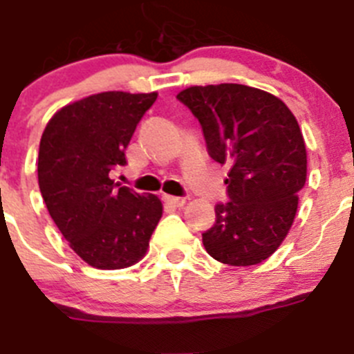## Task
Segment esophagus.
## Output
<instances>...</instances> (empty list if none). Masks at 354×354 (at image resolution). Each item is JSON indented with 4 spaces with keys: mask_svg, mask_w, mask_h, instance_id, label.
I'll use <instances>...</instances> for the list:
<instances>
[{
    "mask_svg": "<svg viewBox=\"0 0 354 354\" xmlns=\"http://www.w3.org/2000/svg\"><path fill=\"white\" fill-rule=\"evenodd\" d=\"M164 201L167 205L174 206V208H180V206L185 205L183 197H174V196H164Z\"/></svg>",
    "mask_w": 354,
    "mask_h": 354,
    "instance_id": "esophagus-1",
    "label": "esophagus"
}]
</instances>
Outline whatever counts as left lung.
I'll use <instances>...</instances> for the list:
<instances>
[{
    "instance_id": "8db88e82",
    "label": "left lung",
    "mask_w": 354,
    "mask_h": 354,
    "mask_svg": "<svg viewBox=\"0 0 354 354\" xmlns=\"http://www.w3.org/2000/svg\"><path fill=\"white\" fill-rule=\"evenodd\" d=\"M176 98L201 123L209 157L229 167V201L203 232L206 252L231 266L263 263L291 229L307 178L296 118L273 95L232 82L192 86Z\"/></svg>"
}]
</instances>
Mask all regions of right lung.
<instances>
[{
    "label": "right lung",
    "instance_id": "add662e5",
    "mask_svg": "<svg viewBox=\"0 0 354 354\" xmlns=\"http://www.w3.org/2000/svg\"><path fill=\"white\" fill-rule=\"evenodd\" d=\"M157 93L106 91L65 106L50 118L38 149V187L50 218L79 257L120 270L146 254L162 216L157 196L111 180Z\"/></svg>",
    "mask_w": 354,
    "mask_h": 354
}]
</instances>
